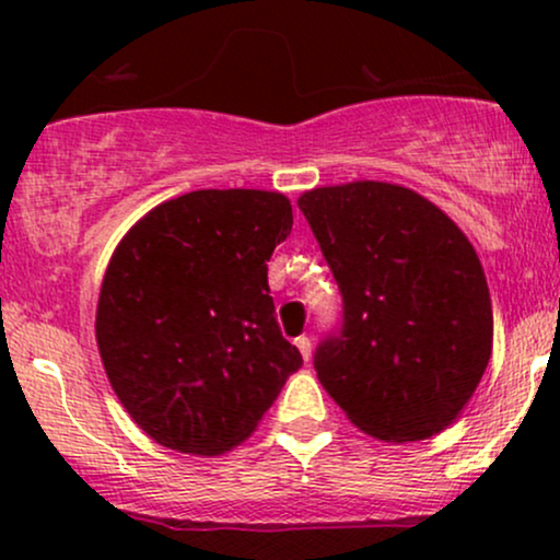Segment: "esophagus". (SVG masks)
Masks as SVG:
<instances>
[{
    "label": "esophagus",
    "instance_id": "1",
    "mask_svg": "<svg viewBox=\"0 0 560 560\" xmlns=\"http://www.w3.org/2000/svg\"><path fill=\"white\" fill-rule=\"evenodd\" d=\"M294 345H298V350L302 352V358H305V361H311V350H313L311 337H305V334H302V337L294 339Z\"/></svg>",
    "mask_w": 560,
    "mask_h": 560
}]
</instances>
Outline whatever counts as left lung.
I'll list each match as a JSON object with an SVG mask.
<instances>
[{
	"mask_svg": "<svg viewBox=\"0 0 560 560\" xmlns=\"http://www.w3.org/2000/svg\"><path fill=\"white\" fill-rule=\"evenodd\" d=\"M342 292V331L316 350L318 382L365 434L416 442L460 416L492 355L477 249L427 197L387 182L298 199Z\"/></svg>",
	"mask_w": 560,
	"mask_h": 560,
	"instance_id": "8db88e82",
	"label": "left lung"
}]
</instances>
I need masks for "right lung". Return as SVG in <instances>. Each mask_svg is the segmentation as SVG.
Returning <instances> with one entry per match:
<instances>
[{"label": "right lung", "mask_w": 560, "mask_h": 560, "mask_svg": "<svg viewBox=\"0 0 560 560\" xmlns=\"http://www.w3.org/2000/svg\"><path fill=\"white\" fill-rule=\"evenodd\" d=\"M289 231L279 191L199 189L152 208L115 247L96 347L120 405L158 445L226 453L302 365L268 294V260Z\"/></svg>", "instance_id": "add662e5"}]
</instances>
